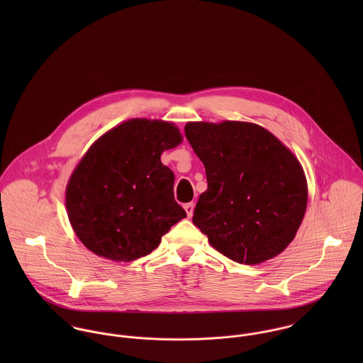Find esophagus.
Instances as JSON below:
<instances>
[{
  "label": "esophagus",
  "mask_w": 363,
  "mask_h": 363,
  "mask_svg": "<svg viewBox=\"0 0 363 363\" xmlns=\"http://www.w3.org/2000/svg\"><path fill=\"white\" fill-rule=\"evenodd\" d=\"M184 209H186V212H187V216H189V218H191V216H193V212H194V203H189V204H186V206H184Z\"/></svg>",
  "instance_id": "esophagus-1"
}]
</instances>
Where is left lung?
I'll list each match as a JSON object with an SVG mask.
<instances>
[{"instance_id": "left-lung-1", "label": "left lung", "mask_w": 363, "mask_h": 363, "mask_svg": "<svg viewBox=\"0 0 363 363\" xmlns=\"http://www.w3.org/2000/svg\"><path fill=\"white\" fill-rule=\"evenodd\" d=\"M184 133L207 174L193 223L236 262L252 265L279 255L294 240L308 204L299 160L252 123H187Z\"/></svg>"}]
</instances>
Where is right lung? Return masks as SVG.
<instances>
[{"instance_id": "obj_1", "label": "right lung", "mask_w": 363, "mask_h": 363, "mask_svg": "<svg viewBox=\"0 0 363 363\" xmlns=\"http://www.w3.org/2000/svg\"><path fill=\"white\" fill-rule=\"evenodd\" d=\"M180 141L173 124L135 118L89 148L69 179L65 206L91 252L116 261L145 257L187 216L174 200V174L160 162Z\"/></svg>"}]
</instances>
